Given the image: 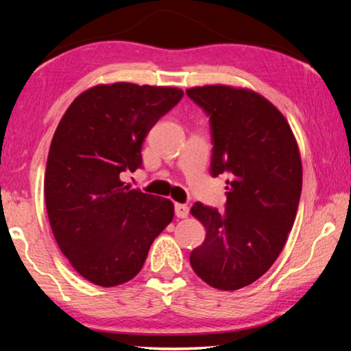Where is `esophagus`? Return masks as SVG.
I'll return each instance as SVG.
<instances>
[{
	"mask_svg": "<svg viewBox=\"0 0 351 351\" xmlns=\"http://www.w3.org/2000/svg\"><path fill=\"white\" fill-rule=\"evenodd\" d=\"M175 215L178 218H187L189 217V206L186 204H175Z\"/></svg>",
	"mask_w": 351,
	"mask_h": 351,
	"instance_id": "34e87169",
	"label": "esophagus"
}]
</instances>
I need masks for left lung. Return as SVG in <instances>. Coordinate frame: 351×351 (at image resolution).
Masks as SVG:
<instances>
[{"mask_svg": "<svg viewBox=\"0 0 351 351\" xmlns=\"http://www.w3.org/2000/svg\"><path fill=\"white\" fill-rule=\"evenodd\" d=\"M187 96L209 117L210 175H228L226 207L195 203L206 228L190 265L224 291L257 280L282 252L302 193V162L287 119L260 94L230 86H198Z\"/></svg>", "mask_w": 351, "mask_h": 351, "instance_id": "left-lung-1", "label": "left lung"}]
</instances>
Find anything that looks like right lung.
Wrapping results in <instances>:
<instances>
[{
    "instance_id": "add662e5",
    "label": "right lung",
    "mask_w": 351,
    "mask_h": 351,
    "mask_svg": "<svg viewBox=\"0 0 351 351\" xmlns=\"http://www.w3.org/2000/svg\"><path fill=\"white\" fill-rule=\"evenodd\" d=\"M184 93L133 83L99 85L64 112L51 142L45 199L57 245L86 280L116 287L138 274L173 219L170 199L122 181L142 169V144Z\"/></svg>"
}]
</instances>
